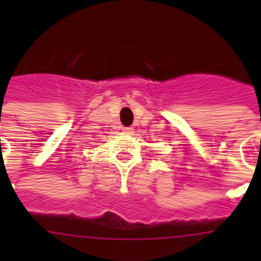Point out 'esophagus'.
Returning a JSON list of instances; mask_svg holds the SVG:
<instances>
[{
	"label": "esophagus",
	"mask_w": 261,
	"mask_h": 261,
	"mask_svg": "<svg viewBox=\"0 0 261 261\" xmlns=\"http://www.w3.org/2000/svg\"><path fill=\"white\" fill-rule=\"evenodd\" d=\"M123 130H124V132H126V133H133V132H135V129H133L132 126H125V128H123Z\"/></svg>",
	"instance_id": "obj_1"
}]
</instances>
